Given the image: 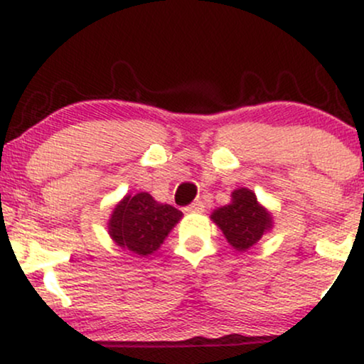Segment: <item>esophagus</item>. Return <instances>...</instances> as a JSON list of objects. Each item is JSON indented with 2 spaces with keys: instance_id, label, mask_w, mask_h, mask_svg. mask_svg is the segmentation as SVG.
Returning a JSON list of instances; mask_svg holds the SVG:
<instances>
[{
  "instance_id": "1",
  "label": "esophagus",
  "mask_w": 364,
  "mask_h": 364,
  "mask_svg": "<svg viewBox=\"0 0 364 364\" xmlns=\"http://www.w3.org/2000/svg\"><path fill=\"white\" fill-rule=\"evenodd\" d=\"M185 212L186 213H200V212H203V203H201V201H195V203L188 205V207L185 208Z\"/></svg>"
}]
</instances>
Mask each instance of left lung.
<instances>
[{
    "mask_svg": "<svg viewBox=\"0 0 364 364\" xmlns=\"http://www.w3.org/2000/svg\"><path fill=\"white\" fill-rule=\"evenodd\" d=\"M210 218L220 227L230 246L239 252L252 247L273 227L271 213L261 207L256 195L247 188L235 190L230 203L217 208Z\"/></svg>",
    "mask_w": 364,
    "mask_h": 364,
    "instance_id": "left-lung-1",
    "label": "left lung"
}]
</instances>
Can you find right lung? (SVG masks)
Listing matches in <instances>:
<instances>
[{"label": "right lung", "mask_w": 364, "mask_h": 364, "mask_svg": "<svg viewBox=\"0 0 364 364\" xmlns=\"http://www.w3.org/2000/svg\"><path fill=\"white\" fill-rule=\"evenodd\" d=\"M181 217L178 208L159 203L142 191L118 201L108 222V232L117 246L137 256H149L161 247Z\"/></svg>", "instance_id": "right-lung-1"}]
</instances>
